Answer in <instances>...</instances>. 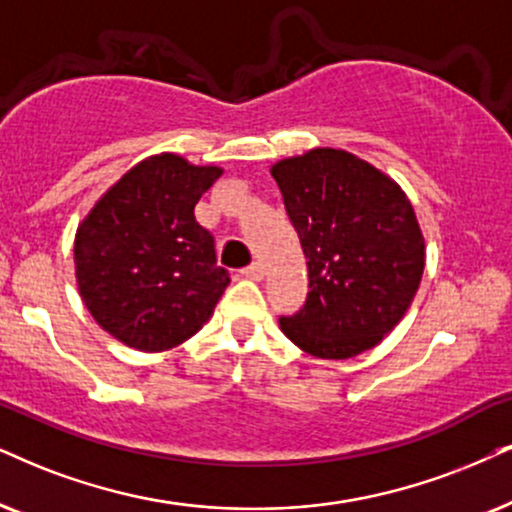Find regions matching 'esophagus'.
<instances>
[{
    "mask_svg": "<svg viewBox=\"0 0 512 512\" xmlns=\"http://www.w3.org/2000/svg\"><path fill=\"white\" fill-rule=\"evenodd\" d=\"M241 274L245 276V278H252V281H262V276H264V267L260 262H252L250 267H245Z\"/></svg>",
    "mask_w": 512,
    "mask_h": 512,
    "instance_id": "esophagus-1",
    "label": "esophagus"
}]
</instances>
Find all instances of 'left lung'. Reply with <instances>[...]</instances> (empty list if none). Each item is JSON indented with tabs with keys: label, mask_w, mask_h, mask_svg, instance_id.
<instances>
[{
	"label": "left lung",
	"mask_w": 512,
	"mask_h": 512,
	"mask_svg": "<svg viewBox=\"0 0 512 512\" xmlns=\"http://www.w3.org/2000/svg\"><path fill=\"white\" fill-rule=\"evenodd\" d=\"M309 269V295L278 326L319 359H352L404 319L425 269L411 200L390 174L342 148L271 165Z\"/></svg>",
	"instance_id": "left-lung-1"
}]
</instances>
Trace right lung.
I'll return each instance as SVG.
<instances>
[{
	"instance_id": "1",
	"label": "right lung",
	"mask_w": 512,
	"mask_h": 512,
	"mask_svg": "<svg viewBox=\"0 0 512 512\" xmlns=\"http://www.w3.org/2000/svg\"><path fill=\"white\" fill-rule=\"evenodd\" d=\"M222 172L177 153L148 155L77 224V290L122 345L165 352L210 321L231 278L193 208Z\"/></svg>"
}]
</instances>
